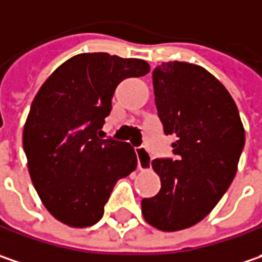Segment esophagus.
Listing matches in <instances>:
<instances>
[{"mask_svg": "<svg viewBox=\"0 0 262 262\" xmlns=\"http://www.w3.org/2000/svg\"><path fill=\"white\" fill-rule=\"evenodd\" d=\"M136 157H138V168L139 170H148L151 167V154L148 152L146 149L143 148H138L136 149Z\"/></svg>", "mask_w": 262, "mask_h": 262, "instance_id": "1", "label": "esophagus"}]
</instances>
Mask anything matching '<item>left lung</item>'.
Wrapping results in <instances>:
<instances>
[{"instance_id":"obj_1","label":"left lung","mask_w":262,"mask_h":262,"mask_svg":"<svg viewBox=\"0 0 262 262\" xmlns=\"http://www.w3.org/2000/svg\"><path fill=\"white\" fill-rule=\"evenodd\" d=\"M154 95L176 160H154L161 189L142 199V215L158 230L177 232L210 214L229 189L245 129L229 91L196 64L168 61L152 72Z\"/></svg>"}]
</instances>
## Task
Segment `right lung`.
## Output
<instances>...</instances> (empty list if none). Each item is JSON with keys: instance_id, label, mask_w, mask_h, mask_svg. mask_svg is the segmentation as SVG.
Masks as SVG:
<instances>
[{"instance_id": "1", "label": "right lung", "mask_w": 262, "mask_h": 262, "mask_svg": "<svg viewBox=\"0 0 262 262\" xmlns=\"http://www.w3.org/2000/svg\"><path fill=\"white\" fill-rule=\"evenodd\" d=\"M149 73V64L107 52L77 54L40 86L23 129L32 183L52 217L70 227L101 220L117 180L135 171L129 143L101 139L116 88Z\"/></svg>"}]
</instances>
